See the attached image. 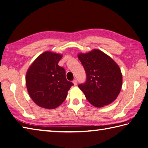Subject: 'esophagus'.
<instances>
[{
  "instance_id": "esophagus-1",
  "label": "esophagus",
  "mask_w": 148,
  "mask_h": 148,
  "mask_svg": "<svg viewBox=\"0 0 148 148\" xmlns=\"http://www.w3.org/2000/svg\"><path fill=\"white\" fill-rule=\"evenodd\" d=\"M73 83L74 84V86H77V80H74L73 81Z\"/></svg>"
}]
</instances>
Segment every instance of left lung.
Segmentation results:
<instances>
[{
    "label": "left lung",
    "mask_w": 148,
    "mask_h": 148,
    "mask_svg": "<svg viewBox=\"0 0 148 148\" xmlns=\"http://www.w3.org/2000/svg\"><path fill=\"white\" fill-rule=\"evenodd\" d=\"M78 59L86 73V80L78 85L86 99L96 107L112 103L122 87V74L114 60L101 51L93 50L79 53Z\"/></svg>",
    "instance_id": "8db88e82"
}]
</instances>
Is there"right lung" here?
Returning <instances> with one entry per match:
<instances>
[{
    "label": "right lung",
    "instance_id": "add662e5",
    "mask_svg": "<svg viewBox=\"0 0 148 148\" xmlns=\"http://www.w3.org/2000/svg\"><path fill=\"white\" fill-rule=\"evenodd\" d=\"M61 54L45 52L30 66L26 75L29 94L38 106L53 109L65 100L73 84L67 80L65 70L58 65Z\"/></svg>",
    "mask_w": 148,
    "mask_h": 148
}]
</instances>
